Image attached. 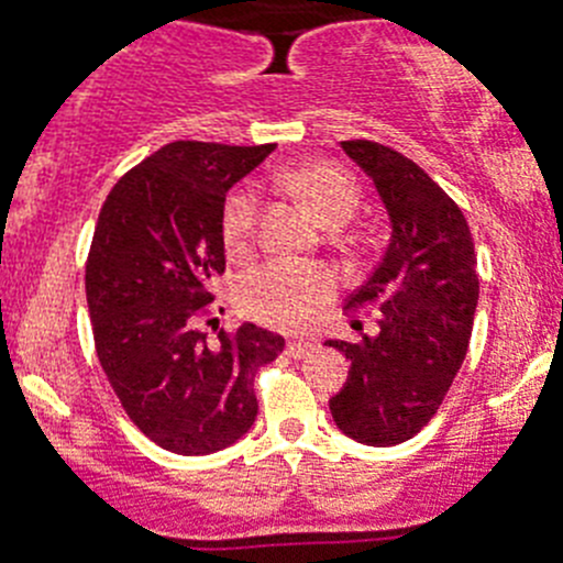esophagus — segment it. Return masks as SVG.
Wrapping results in <instances>:
<instances>
[{
    "label": "esophagus",
    "instance_id": "esophagus-1",
    "mask_svg": "<svg viewBox=\"0 0 563 563\" xmlns=\"http://www.w3.org/2000/svg\"><path fill=\"white\" fill-rule=\"evenodd\" d=\"M311 353H313L311 341H288L286 344V355L294 361L306 358V355H311Z\"/></svg>",
    "mask_w": 563,
    "mask_h": 563
}]
</instances>
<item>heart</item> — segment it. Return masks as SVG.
<instances>
[{
    "label": "heart",
    "instance_id": "1",
    "mask_svg": "<svg viewBox=\"0 0 563 563\" xmlns=\"http://www.w3.org/2000/svg\"><path fill=\"white\" fill-rule=\"evenodd\" d=\"M288 194L299 199L322 224L339 228L361 202L355 177L330 161H306L280 175ZM257 194L239 186L224 197L219 213L222 244L233 261H244L255 250ZM335 294V277L313 261H269L246 272L239 283V308L244 317L277 330H299Z\"/></svg>",
    "mask_w": 563,
    "mask_h": 563
}]
</instances>
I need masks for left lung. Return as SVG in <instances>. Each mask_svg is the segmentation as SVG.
I'll use <instances>...</instances> for the list:
<instances>
[{"mask_svg":"<svg viewBox=\"0 0 563 563\" xmlns=\"http://www.w3.org/2000/svg\"><path fill=\"white\" fill-rule=\"evenodd\" d=\"M341 146L375 180L391 241L344 306L346 313L377 306V333L358 344L324 341L350 361L330 413L350 439L391 448L435 417L464 364L481 291L475 244L459 205L402 152L364 139Z\"/></svg>","mask_w":563,"mask_h":563,"instance_id":"left-lung-1","label":"left lung"}]
</instances>
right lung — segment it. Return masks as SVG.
<instances>
[{"mask_svg": "<svg viewBox=\"0 0 563 563\" xmlns=\"http://www.w3.org/2000/svg\"><path fill=\"white\" fill-rule=\"evenodd\" d=\"M272 150L175 141L133 166L99 210L86 261L97 358L124 413L169 453L239 441L257 417L255 372L286 346L250 322L213 341L202 330L217 322L222 202Z\"/></svg>", "mask_w": 563, "mask_h": 563, "instance_id": "1", "label": "right lung"}]
</instances>
